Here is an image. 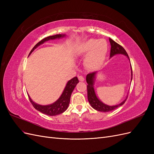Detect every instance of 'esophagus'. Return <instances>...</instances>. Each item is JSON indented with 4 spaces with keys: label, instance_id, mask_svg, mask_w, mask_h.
Masks as SVG:
<instances>
[{
    "label": "esophagus",
    "instance_id": "esophagus-1",
    "mask_svg": "<svg viewBox=\"0 0 154 154\" xmlns=\"http://www.w3.org/2000/svg\"><path fill=\"white\" fill-rule=\"evenodd\" d=\"M78 80L81 82L84 81V78H83L82 76H78Z\"/></svg>",
    "mask_w": 154,
    "mask_h": 154
}]
</instances>
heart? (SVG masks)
<instances>
[{"label":"heart","instance_id":"heart-1","mask_svg":"<svg viewBox=\"0 0 154 154\" xmlns=\"http://www.w3.org/2000/svg\"><path fill=\"white\" fill-rule=\"evenodd\" d=\"M107 52L108 44L104 39L91 38L85 41L79 48L78 54L86 55L84 64L87 69L96 70L103 64Z\"/></svg>","mask_w":154,"mask_h":154}]
</instances>
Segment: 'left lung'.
I'll use <instances>...</instances> for the list:
<instances>
[{"mask_svg": "<svg viewBox=\"0 0 154 154\" xmlns=\"http://www.w3.org/2000/svg\"><path fill=\"white\" fill-rule=\"evenodd\" d=\"M109 41H110V43L111 45L110 54V57H112L113 56H114L115 54H122L127 56L128 58L129 59V57H128L127 51H125V49L122 47V45H120L118 43H116V42H114L111 38H109ZM131 68H132V67H131ZM96 74V72L88 73L86 77V80H87V83L88 84L87 85L88 101V102H89V103L91 104L92 108L94 109L95 110H96L97 111L103 112H109V111L114 110L116 109H117L118 107L123 105L125 103V102L126 101V100H127V98H126L122 103H120L117 105H115V106H109V105H105L103 103H102L101 101L99 100V99L96 97L94 87H93V83H94V80Z\"/></svg>", "mask_w": 154, "mask_h": 154, "instance_id": "obj_1", "label": "left lung"}]
</instances>
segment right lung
Wrapping results in <instances>:
<instances>
[{
    "instance_id": "1",
    "label": "right lung",
    "mask_w": 154,
    "mask_h": 154,
    "mask_svg": "<svg viewBox=\"0 0 154 154\" xmlns=\"http://www.w3.org/2000/svg\"><path fill=\"white\" fill-rule=\"evenodd\" d=\"M65 35L60 34V35H56L53 36H49L48 37H45V38L40 40L38 43H37L34 46V48L31 49V52L29 53V54L34 51L35 48H36L40 44H42L43 43H44L45 42L49 40H53L56 38H61V37H63ZM79 81L77 77H74L72 79H71V80H69L67 82L66 87L65 88L62 94L60 97V98L57 101L54 102V103L51 105L44 106V105L36 104L32 101V100L30 98V97L28 96L29 101L35 109H36L37 110H38L39 112H40L43 113L44 114L51 116L60 114L63 113V112L66 111L68 108L69 103H70V99H71V94L74 90V87H76V85H77V83Z\"/></svg>"
}]
</instances>
